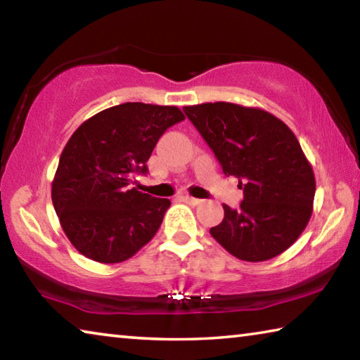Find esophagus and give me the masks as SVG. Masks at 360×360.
<instances>
[{
  "label": "esophagus",
  "instance_id": "1",
  "mask_svg": "<svg viewBox=\"0 0 360 360\" xmlns=\"http://www.w3.org/2000/svg\"><path fill=\"white\" fill-rule=\"evenodd\" d=\"M179 198H181L182 202H184V203H187V205H192V206H197L200 202H202V200L193 198V197H191V195H181Z\"/></svg>",
  "mask_w": 360,
  "mask_h": 360
}]
</instances>
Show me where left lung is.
Here are the masks:
<instances>
[{
	"label": "left lung",
	"instance_id": "1",
	"mask_svg": "<svg viewBox=\"0 0 360 360\" xmlns=\"http://www.w3.org/2000/svg\"><path fill=\"white\" fill-rule=\"evenodd\" d=\"M182 109L245 195L236 210L224 205L212 238L246 262L284 252L307 227L316 192L313 168L294 133L259 108L217 101Z\"/></svg>",
	"mask_w": 360,
	"mask_h": 360
}]
</instances>
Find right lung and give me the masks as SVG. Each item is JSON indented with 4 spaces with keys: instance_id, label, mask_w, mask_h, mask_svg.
I'll list each match as a JSON object with an SVG mask.
<instances>
[{
    "instance_id": "obj_1",
    "label": "right lung",
    "mask_w": 360,
    "mask_h": 360,
    "mask_svg": "<svg viewBox=\"0 0 360 360\" xmlns=\"http://www.w3.org/2000/svg\"><path fill=\"white\" fill-rule=\"evenodd\" d=\"M184 120L176 106L124 103L85 120L60 155L52 203L79 252L119 264L154 238L168 198L130 187L167 129Z\"/></svg>"
}]
</instances>
